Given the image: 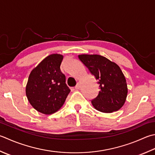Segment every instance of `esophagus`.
<instances>
[{
    "instance_id": "1",
    "label": "esophagus",
    "mask_w": 155,
    "mask_h": 155,
    "mask_svg": "<svg viewBox=\"0 0 155 155\" xmlns=\"http://www.w3.org/2000/svg\"><path fill=\"white\" fill-rule=\"evenodd\" d=\"M80 88H81V86H80V84L78 83L77 84V85H76V86H75V89H80Z\"/></svg>"
}]
</instances>
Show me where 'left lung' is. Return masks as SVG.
I'll use <instances>...</instances> for the list:
<instances>
[{"label": "left lung", "instance_id": "1", "mask_svg": "<svg viewBox=\"0 0 155 155\" xmlns=\"http://www.w3.org/2000/svg\"><path fill=\"white\" fill-rule=\"evenodd\" d=\"M78 58L99 84L98 95L91 101L93 107L104 113H112L120 110L126 101L128 87L119 66L97 54H82L78 55Z\"/></svg>", "mask_w": 155, "mask_h": 155}]
</instances>
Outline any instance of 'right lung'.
Here are the masks:
<instances>
[{
  "instance_id": "1",
  "label": "right lung",
  "mask_w": 155,
  "mask_h": 155,
  "mask_svg": "<svg viewBox=\"0 0 155 155\" xmlns=\"http://www.w3.org/2000/svg\"><path fill=\"white\" fill-rule=\"evenodd\" d=\"M63 56L54 54L47 56L29 76L26 95L32 107L42 114L55 113L64 104L71 90L60 71Z\"/></svg>"
}]
</instances>
